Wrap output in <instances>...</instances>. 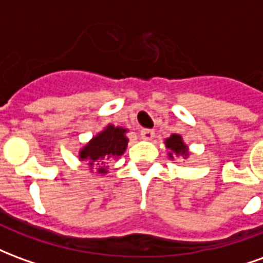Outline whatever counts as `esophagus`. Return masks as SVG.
<instances>
[{
    "label": "esophagus",
    "mask_w": 263,
    "mask_h": 263,
    "mask_svg": "<svg viewBox=\"0 0 263 263\" xmlns=\"http://www.w3.org/2000/svg\"><path fill=\"white\" fill-rule=\"evenodd\" d=\"M141 137H142L143 139L151 141V139L155 137V131L154 129H149V128H143V129H141Z\"/></svg>",
    "instance_id": "34e87169"
}]
</instances>
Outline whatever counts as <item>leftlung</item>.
Segmentation results:
<instances>
[{
  "label": "left lung",
  "mask_w": 263,
  "mask_h": 263,
  "mask_svg": "<svg viewBox=\"0 0 263 263\" xmlns=\"http://www.w3.org/2000/svg\"><path fill=\"white\" fill-rule=\"evenodd\" d=\"M166 148L171 149V158H173L172 155H182V156H187V148L186 145L183 143L182 137L180 135H172L171 138L166 139Z\"/></svg>",
  "instance_id": "left-lung-1"
}]
</instances>
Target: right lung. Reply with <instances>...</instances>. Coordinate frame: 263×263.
<instances>
[{
	"mask_svg": "<svg viewBox=\"0 0 263 263\" xmlns=\"http://www.w3.org/2000/svg\"><path fill=\"white\" fill-rule=\"evenodd\" d=\"M124 134L125 129L108 125L84 146L80 152V158L87 160L90 166H98V173H105V167L109 160L121 156L125 151L128 138Z\"/></svg>",
	"mask_w": 263,
	"mask_h": 263,
	"instance_id": "add662e5",
	"label": "right lung"
}]
</instances>
